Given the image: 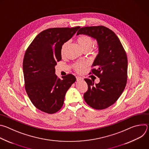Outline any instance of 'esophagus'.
<instances>
[{"label": "esophagus", "instance_id": "esophagus-1", "mask_svg": "<svg viewBox=\"0 0 149 149\" xmlns=\"http://www.w3.org/2000/svg\"><path fill=\"white\" fill-rule=\"evenodd\" d=\"M77 81H82L83 80V78H81V77H77Z\"/></svg>", "mask_w": 149, "mask_h": 149}]
</instances>
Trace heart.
Listing matches in <instances>:
<instances>
[{
	"mask_svg": "<svg viewBox=\"0 0 149 149\" xmlns=\"http://www.w3.org/2000/svg\"><path fill=\"white\" fill-rule=\"evenodd\" d=\"M77 42L81 48V49L83 50V51L86 50H90L93 45V41L92 38L87 35H81L77 38ZM68 44V42H65L63 44L61 48V53L63 54L64 52L67 45ZM87 66L86 62H78L76 63L74 65V67L75 70V71L78 72H82L86 67Z\"/></svg>",
	"mask_w": 149,
	"mask_h": 149,
	"instance_id": "1",
	"label": "heart"
}]
</instances>
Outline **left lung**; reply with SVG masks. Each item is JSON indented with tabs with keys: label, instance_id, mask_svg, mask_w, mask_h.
Masks as SVG:
<instances>
[{
	"label": "left lung",
	"instance_id": "8db88e82",
	"mask_svg": "<svg viewBox=\"0 0 149 149\" xmlns=\"http://www.w3.org/2000/svg\"><path fill=\"white\" fill-rule=\"evenodd\" d=\"M82 34L97 42L98 54L93 63L92 73L100 78V82L95 84L84 79L88 87L84 100L94 109H107L116 102L126 86L128 62L125 52L115 33L105 26L81 28L77 35Z\"/></svg>",
	"mask_w": 149,
	"mask_h": 149
}]
</instances>
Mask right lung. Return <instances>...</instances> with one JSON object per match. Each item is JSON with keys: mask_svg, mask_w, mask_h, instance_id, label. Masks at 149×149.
<instances>
[{"mask_svg": "<svg viewBox=\"0 0 149 149\" xmlns=\"http://www.w3.org/2000/svg\"><path fill=\"white\" fill-rule=\"evenodd\" d=\"M49 28L39 33L27 49L23 71L27 94L35 107L48 114L62 107L67 90L76 81L72 74L57 78L55 67L61 60V48L79 28Z\"/></svg>", "mask_w": 149, "mask_h": 149, "instance_id": "right-lung-1", "label": "right lung"}]
</instances>
